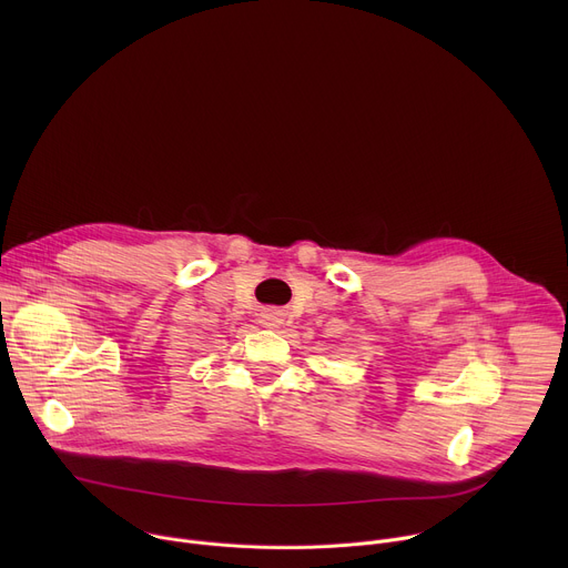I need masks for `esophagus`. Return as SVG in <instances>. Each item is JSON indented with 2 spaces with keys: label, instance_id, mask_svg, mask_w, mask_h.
Wrapping results in <instances>:
<instances>
[{
  "label": "esophagus",
  "instance_id": "34e87169",
  "mask_svg": "<svg viewBox=\"0 0 568 568\" xmlns=\"http://www.w3.org/2000/svg\"><path fill=\"white\" fill-rule=\"evenodd\" d=\"M261 323H263V326H267V328H276V326H281V323H283V314H281V310H272V307L263 310V312H261Z\"/></svg>",
  "mask_w": 568,
  "mask_h": 568
}]
</instances>
